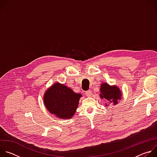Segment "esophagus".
Wrapping results in <instances>:
<instances>
[{
    "instance_id": "34e87169",
    "label": "esophagus",
    "mask_w": 157,
    "mask_h": 157,
    "mask_svg": "<svg viewBox=\"0 0 157 157\" xmlns=\"http://www.w3.org/2000/svg\"><path fill=\"white\" fill-rule=\"evenodd\" d=\"M86 95L87 96V97H91L92 96V92L90 90H88L86 92Z\"/></svg>"
}]
</instances>
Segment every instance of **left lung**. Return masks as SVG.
I'll use <instances>...</instances> for the list:
<instances>
[{"label":"left lung","instance_id":"8db88e82","mask_svg":"<svg viewBox=\"0 0 157 157\" xmlns=\"http://www.w3.org/2000/svg\"><path fill=\"white\" fill-rule=\"evenodd\" d=\"M122 92L120 88L116 85L110 86L107 82H102L100 87V98L104 99L110 104L116 105L122 98ZM109 105L107 103L105 104V106Z\"/></svg>","mask_w":157,"mask_h":157}]
</instances>
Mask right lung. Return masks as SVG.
<instances>
[{
    "label": "right lung",
    "instance_id": "obj_1",
    "mask_svg": "<svg viewBox=\"0 0 157 157\" xmlns=\"http://www.w3.org/2000/svg\"><path fill=\"white\" fill-rule=\"evenodd\" d=\"M82 95L58 82L52 85L43 95L48 112L61 119H70L75 115Z\"/></svg>",
    "mask_w": 157,
    "mask_h": 157
}]
</instances>
